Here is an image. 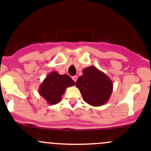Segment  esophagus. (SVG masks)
<instances>
[{"instance_id":"34e87169","label":"esophagus","mask_w":151,"mask_h":151,"mask_svg":"<svg viewBox=\"0 0 151 151\" xmlns=\"http://www.w3.org/2000/svg\"><path fill=\"white\" fill-rule=\"evenodd\" d=\"M72 79H73V81H74V82H76V81H77V76H73V77H72Z\"/></svg>"}]
</instances>
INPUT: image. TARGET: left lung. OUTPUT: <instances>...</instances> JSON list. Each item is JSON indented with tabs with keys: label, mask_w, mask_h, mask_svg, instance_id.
<instances>
[{
	"label": "left lung",
	"mask_w": 151,
	"mask_h": 151,
	"mask_svg": "<svg viewBox=\"0 0 151 151\" xmlns=\"http://www.w3.org/2000/svg\"><path fill=\"white\" fill-rule=\"evenodd\" d=\"M76 86L80 89L83 99L92 106H100L108 101L112 92V82L106 74L91 66L83 70Z\"/></svg>",
	"instance_id": "1"
}]
</instances>
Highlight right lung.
<instances>
[{"instance_id": "add662e5", "label": "right lung", "mask_w": 151, "mask_h": 151, "mask_svg": "<svg viewBox=\"0 0 151 151\" xmlns=\"http://www.w3.org/2000/svg\"><path fill=\"white\" fill-rule=\"evenodd\" d=\"M75 84L67 74L60 75L57 72H51L43 81L39 88V93L51 104L59 102L66 88Z\"/></svg>"}]
</instances>
